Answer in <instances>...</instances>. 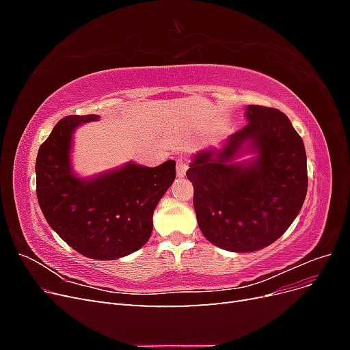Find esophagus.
<instances>
[{
	"mask_svg": "<svg viewBox=\"0 0 350 350\" xmlns=\"http://www.w3.org/2000/svg\"><path fill=\"white\" fill-rule=\"evenodd\" d=\"M187 169H188V159L181 154L176 159V175L181 176V178L185 176Z\"/></svg>",
	"mask_w": 350,
	"mask_h": 350,
	"instance_id": "esophagus-1",
	"label": "esophagus"
}]
</instances>
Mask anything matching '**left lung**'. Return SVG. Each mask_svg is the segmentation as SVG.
Listing matches in <instances>:
<instances>
[{
  "instance_id": "1",
  "label": "left lung",
  "mask_w": 350,
  "mask_h": 350,
  "mask_svg": "<svg viewBox=\"0 0 350 350\" xmlns=\"http://www.w3.org/2000/svg\"><path fill=\"white\" fill-rule=\"evenodd\" d=\"M247 120L219 153H198L187 171L200 230L216 247L234 252L257 251L279 239L308 189L304 142L288 116L250 105ZM245 142L259 156L247 165L230 163Z\"/></svg>"
}]
</instances>
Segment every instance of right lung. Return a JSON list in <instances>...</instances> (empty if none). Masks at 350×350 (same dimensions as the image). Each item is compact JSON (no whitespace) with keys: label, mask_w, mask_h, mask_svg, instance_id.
Returning <instances> with one entry per match:
<instances>
[{"label":"right lung","mask_w":350,"mask_h":350,"mask_svg":"<svg viewBox=\"0 0 350 350\" xmlns=\"http://www.w3.org/2000/svg\"><path fill=\"white\" fill-rule=\"evenodd\" d=\"M98 115L58 121L36 157V194L49 226L81 256L115 260L142 248L153 211L175 179V161L156 167L134 163L83 181L71 174V134Z\"/></svg>","instance_id":"1"}]
</instances>
